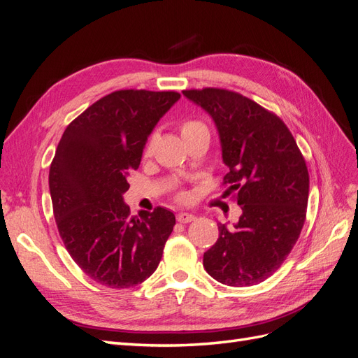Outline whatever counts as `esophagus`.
<instances>
[{
	"mask_svg": "<svg viewBox=\"0 0 358 358\" xmlns=\"http://www.w3.org/2000/svg\"><path fill=\"white\" fill-rule=\"evenodd\" d=\"M194 220H197V216L192 215V213H188V212H180V213H178V221L182 222V224L191 222V221H194Z\"/></svg>",
	"mask_w": 358,
	"mask_h": 358,
	"instance_id": "34e87169",
	"label": "esophagus"
}]
</instances>
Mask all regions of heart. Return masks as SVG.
<instances>
[{
	"label": "heart",
	"instance_id": "1",
	"mask_svg": "<svg viewBox=\"0 0 358 358\" xmlns=\"http://www.w3.org/2000/svg\"><path fill=\"white\" fill-rule=\"evenodd\" d=\"M200 131H208V128H206V125L200 121H192V119H189V121L182 122V125H180V134L183 138H187V137L196 134V133H200ZM152 146H154V137H150L145 146V157H149L150 154H152ZM179 199L183 200L185 199V196L180 194Z\"/></svg>",
	"mask_w": 358,
	"mask_h": 358
}]
</instances>
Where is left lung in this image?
I'll list each match as a JSON object with an SVG mask.
<instances>
[{
	"mask_svg": "<svg viewBox=\"0 0 358 358\" xmlns=\"http://www.w3.org/2000/svg\"><path fill=\"white\" fill-rule=\"evenodd\" d=\"M218 129L224 183L237 191L239 221L218 224L220 237L203 255L213 279L230 287L263 282L296 245L306 218L309 173L280 119L246 96L218 88L182 91Z\"/></svg>",
	"mask_w": 358,
	"mask_h": 358,
	"instance_id": "obj_1",
	"label": "left lung"
}]
</instances>
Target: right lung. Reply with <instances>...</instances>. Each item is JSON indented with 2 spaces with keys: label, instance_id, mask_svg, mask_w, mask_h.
Instances as JSON below:
<instances>
[{
  "label": "right lung",
  "instance_id": "right-lung-1",
  "mask_svg": "<svg viewBox=\"0 0 358 358\" xmlns=\"http://www.w3.org/2000/svg\"><path fill=\"white\" fill-rule=\"evenodd\" d=\"M180 99L173 91L124 90L103 96L66 128L49 171L58 231L95 282L129 288L152 275L176 224L164 208L129 215L128 175L148 137Z\"/></svg>",
  "mask_w": 358,
  "mask_h": 358
}]
</instances>
